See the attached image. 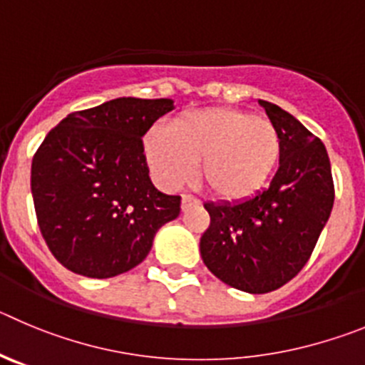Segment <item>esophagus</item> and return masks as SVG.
<instances>
[{
    "label": "esophagus",
    "instance_id": "esophagus-1",
    "mask_svg": "<svg viewBox=\"0 0 365 365\" xmlns=\"http://www.w3.org/2000/svg\"><path fill=\"white\" fill-rule=\"evenodd\" d=\"M180 202H182V210H188L190 206H199L200 205L199 199H195L193 195H188V193H185V195H182Z\"/></svg>",
    "mask_w": 365,
    "mask_h": 365
}]
</instances>
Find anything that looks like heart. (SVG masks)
Instances as JSON below:
<instances>
[{
    "mask_svg": "<svg viewBox=\"0 0 365 365\" xmlns=\"http://www.w3.org/2000/svg\"><path fill=\"white\" fill-rule=\"evenodd\" d=\"M150 170L165 188L199 179L215 197L244 200L264 188L280 155V137L269 119L237 108H205L179 115L172 132L145 137Z\"/></svg>",
    "mask_w": 365,
    "mask_h": 365,
    "instance_id": "heart-1",
    "label": "heart"
}]
</instances>
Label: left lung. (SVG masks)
<instances>
[{"mask_svg":"<svg viewBox=\"0 0 365 365\" xmlns=\"http://www.w3.org/2000/svg\"><path fill=\"white\" fill-rule=\"evenodd\" d=\"M259 103L279 132V170L252 199L206 202L210 226L200 237L210 272L255 295L279 289L302 269L335 200L324 143L280 106Z\"/></svg>","mask_w":365,"mask_h":365,"instance_id":"8db88e82","label":"left lung"}]
</instances>
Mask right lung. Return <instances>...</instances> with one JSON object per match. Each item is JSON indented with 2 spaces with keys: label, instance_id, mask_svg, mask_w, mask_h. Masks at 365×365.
<instances>
[{
  "label": "right lung",
  "instance_id": "1",
  "mask_svg": "<svg viewBox=\"0 0 365 365\" xmlns=\"http://www.w3.org/2000/svg\"><path fill=\"white\" fill-rule=\"evenodd\" d=\"M172 99L119 98L66 115L32 159L30 188L41 235L70 272L110 279L141 264L180 197L150 180L143 135Z\"/></svg>",
  "mask_w": 365,
  "mask_h": 365
}]
</instances>
